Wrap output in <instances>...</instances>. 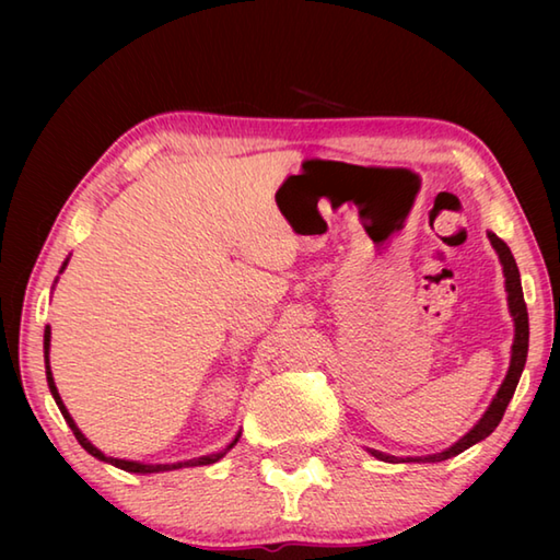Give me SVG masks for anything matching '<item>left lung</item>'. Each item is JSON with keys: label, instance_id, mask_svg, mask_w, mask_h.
<instances>
[{"label": "left lung", "instance_id": "obj_1", "mask_svg": "<svg viewBox=\"0 0 560 560\" xmlns=\"http://www.w3.org/2000/svg\"><path fill=\"white\" fill-rule=\"evenodd\" d=\"M489 241L491 245L495 247L498 257H501V265H503V273H505V291H508V307H510V315H513L515 319V341H513V355H510V368H508V375L503 380V385L498 387L495 397L491 401V407L486 409V413L479 419V423L471 428V431L459 438L455 445L447 447L445 452H438V455H428V457H407L401 462H443V459H450L459 455V452H464L471 445H477L479 440L489 438L495 425L501 423L503 413L508 409L510 399H513L515 395V387L520 383V375L522 371H525V363H527V349H529V317H527V305H525V295H522V283H520V269L515 265V257L513 253H510V247L498 237L495 233L489 231ZM371 455L383 459V462H399L397 457L392 455H385V452H377V450H371Z\"/></svg>", "mask_w": 560, "mask_h": 560}]
</instances>
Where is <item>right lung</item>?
Instances as JSON below:
<instances>
[{"instance_id":"right-lung-1","label":"right lung","mask_w":560,"mask_h":560,"mask_svg":"<svg viewBox=\"0 0 560 560\" xmlns=\"http://www.w3.org/2000/svg\"><path fill=\"white\" fill-rule=\"evenodd\" d=\"M67 267V261L62 265V269ZM59 269V271H62ZM43 349H45V375H47V385H50V392H52V397H55V401H57V407H59V411H62V416H65V421L69 423V428L71 431H74V435H77V440H79V445L89 452V455H93V457H98V459H103V462H110L113 467H120V469H125V471H132V474H156V471H171V469H183V467H205V464H213V462H219L225 452H229L235 443H237V438H241V433L235 435V440L233 443L225 447V450H221V452H217V455H205V457H197V459H189V462H177V464H141V462H129V459H117V457H105L103 452L96 447V445H91V440L83 435L79 428H77V423H74V419H71L69 416V411H67V407L62 404V397H59V392H57V387H55V380H52V371H50V327H45V339H43Z\"/></svg>"}]
</instances>
